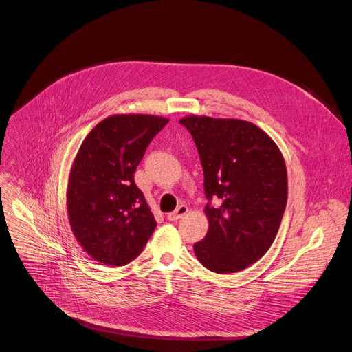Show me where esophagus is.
<instances>
[{
    "instance_id": "esophagus-1",
    "label": "esophagus",
    "mask_w": 352,
    "mask_h": 352,
    "mask_svg": "<svg viewBox=\"0 0 352 352\" xmlns=\"http://www.w3.org/2000/svg\"><path fill=\"white\" fill-rule=\"evenodd\" d=\"M188 213V206H185V205H179L174 212H171V213H168V220H171V221H174V220H178V219H181L182 216H185Z\"/></svg>"
}]
</instances>
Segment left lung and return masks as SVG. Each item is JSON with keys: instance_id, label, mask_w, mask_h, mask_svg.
I'll list each match as a JSON object with an SVG mask.
<instances>
[{"instance_id": "8db88e82", "label": "left lung", "mask_w": 352, "mask_h": 352, "mask_svg": "<svg viewBox=\"0 0 352 352\" xmlns=\"http://www.w3.org/2000/svg\"><path fill=\"white\" fill-rule=\"evenodd\" d=\"M204 170L209 230L197 258L217 274L245 270L272 245L287 201V174L272 139L239 119L186 116Z\"/></svg>"}]
</instances>
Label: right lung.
Wrapping results in <instances>:
<instances>
[{
  "label": "right lung",
  "instance_id": "1",
  "mask_svg": "<svg viewBox=\"0 0 352 352\" xmlns=\"http://www.w3.org/2000/svg\"><path fill=\"white\" fill-rule=\"evenodd\" d=\"M167 123L151 115L109 116L88 133L77 153L67 190L70 225L77 241L98 263L129 264L157 226L135 173Z\"/></svg>",
  "mask_w": 352,
  "mask_h": 352
}]
</instances>
